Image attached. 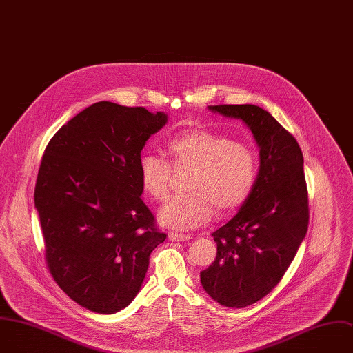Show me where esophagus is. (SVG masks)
<instances>
[{
    "instance_id": "34e87169",
    "label": "esophagus",
    "mask_w": 353,
    "mask_h": 353,
    "mask_svg": "<svg viewBox=\"0 0 353 353\" xmlns=\"http://www.w3.org/2000/svg\"><path fill=\"white\" fill-rule=\"evenodd\" d=\"M168 238L170 241L172 242H183V241H189L190 236L186 235V234H178V232H170L168 234Z\"/></svg>"
}]
</instances>
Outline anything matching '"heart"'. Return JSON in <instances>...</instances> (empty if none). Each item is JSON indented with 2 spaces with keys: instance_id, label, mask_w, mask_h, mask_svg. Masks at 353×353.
Instances as JSON below:
<instances>
[{
  "instance_id": "obj_1",
  "label": "heart",
  "mask_w": 353,
  "mask_h": 353,
  "mask_svg": "<svg viewBox=\"0 0 353 353\" xmlns=\"http://www.w3.org/2000/svg\"><path fill=\"white\" fill-rule=\"evenodd\" d=\"M164 159L145 154L139 160V181L154 200L170 193L174 171L192 170L189 193L172 197L159 211L163 225L190 231L208 224L216 208L221 217L232 214L252 194L257 159L250 146L205 128L183 130L165 143Z\"/></svg>"
}]
</instances>
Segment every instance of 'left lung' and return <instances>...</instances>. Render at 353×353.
Returning <instances> with one entry per match:
<instances>
[{
  "label": "left lung",
  "instance_id": "obj_1",
  "mask_svg": "<svg viewBox=\"0 0 353 353\" xmlns=\"http://www.w3.org/2000/svg\"><path fill=\"white\" fill-rule=\"evenodd\" d=\"M242 119L260 148V168L249 199L213 236L217 257L200 272L204 291L227 307H246L268 295L287 272L309 227L303 154L296 139L265 110L252 104L208 105Z\"/></svg>",
  "mask_w": 353,
  "mask_h": 353
}]
</instances>
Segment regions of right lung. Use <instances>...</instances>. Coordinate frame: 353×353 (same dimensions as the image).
I'll use <instances>...</instances> for the list:
<instances>
[{
    "instance_id": "right-lung-1",
    "label": "right lung",
    "mask_w": 353,
    "mask_h": 353,
    "mask_svg": "<svg viewBox=\"0 0 353 353\" xmlns=\"http://www.w3.org/2000/svg\"><path fill=\"white\" fill-rule=\"evenodd\" d=\"M167 122L164 112L99 101L48 142L34 205L46 263L82 307L112 314L137 295L152 252L165 241L139 181L140 152Z\"/></svg>"
}]
</instances>
